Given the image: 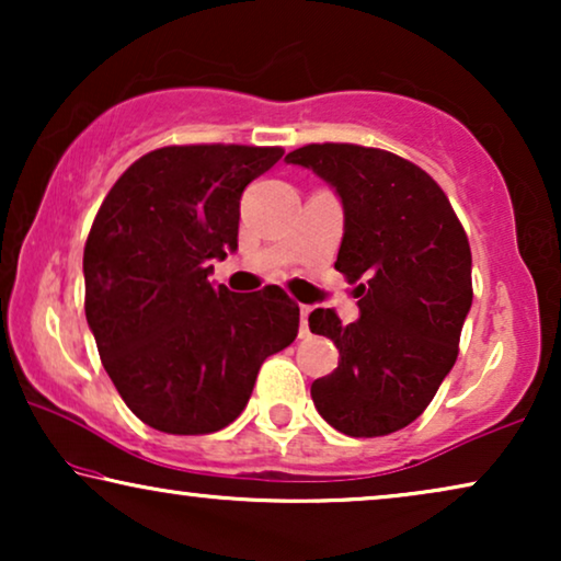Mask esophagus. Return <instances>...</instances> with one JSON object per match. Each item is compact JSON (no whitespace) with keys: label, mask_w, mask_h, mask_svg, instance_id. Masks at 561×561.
I'll list each match as a JSON object with an SVG mask.
<instances>
[{"label":"esophagus","mask_w":561,"mask_h":561,"mask_svg":"<svg viewBox=\"0 0 561 561\" xmlns=\"http://www.w3.org/2000/svg\"><path fill=\"white\" fill-rule=\"evenodd\" d=\"M309 313H311V306H301V329H298V334L301 336L309 334Z\"/></svg>","instance_id":"esophagus-1"}]
</instances>
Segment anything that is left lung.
<instances>
[{
    "label": "left lung",
    "mask_w": 561,
    "mask_h": 561,
    "mask_svg": "<svg viewBox=\"0 0 561 561\" xmlns=\"http://www.w3.org/2000/svg\"><path fill=\"white\" fill-rule=\"evenodd\" d=\"M286 163L334 188L344 234L334 267L357 286L359 319L309 317L340 365L313 380L321 419L347 436H382L416 421L457 359L472 306V255L449 198L432 175L393 152L306 145Z\"/></svg>",
    "instance_id": "obj_1"
}]
</instances>
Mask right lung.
I'll return each mask as SVG.
<instances>
[{
	"label": "right lung",
	"instance_id": "right-lung-1",
	"mask_svg": "<svg viewBox=\"0 0 561 561\" xmlns=\"http://www.w3.org/2000/svg\"><path fill=\"white\" fill-rule=\"evenodd\" d=\"M280 148L152 150L106 194L83 248L87 321L122 401L165 434H211L248 405L260 365L298 334L278 286L232 294L211 260L237 250L240 198Z\"/></svg>",
	"mask_w": 561,
	"mask_h": 561
}]
</instances>
